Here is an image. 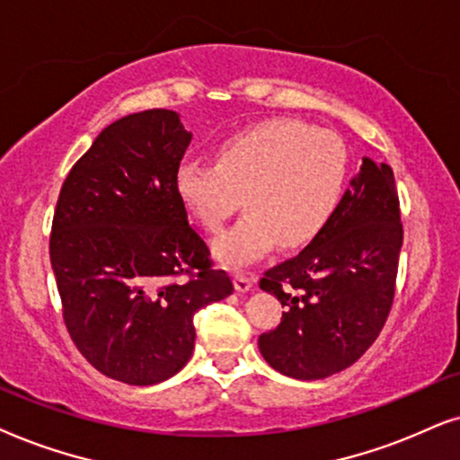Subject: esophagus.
<instances>
[{"label":"esophagus","instance_id":"1","mask_svg":"<svg viewBox=\"0 0 460 460\" xmlns=\"http://www.w3.org/2000/svg\"><path fill=\"white\" fill-rule=\"evenodd\" d=\"M234 281H235V290H237V292H248L250 288L254 286L256 278H254V275H250V273L237 271V273H235V278H234Z\"/></svg>","mask_w":460,"mask_h":460}]
</instances>
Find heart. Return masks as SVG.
Returning <instances> with one entry per match:
<instances>
[{
  "instance_id": "obj_1",
  "label": "heart",
  "mask_w": 460,
  "mask_h": 460,
  "mask_svg": "<svg viewBox=\"0 0 460 460\" xmlns=\"http://www.w3.org/2000/svg\"><path fill=\"white\" fill-rule=\"evenodd\" d=\"M349 153L339 134L301 119H265L226 137L217 164L189 159L176 170V195L212 234L248 212L217 242L218 259L243 265L275 246L298 248L322 234L339 210Z\"/></svg>"
}]
</instances>
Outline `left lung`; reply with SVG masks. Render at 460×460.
Returning <instances> with one entry per match:
<instances>
[{
  "instance_id": "8db88e82",
  "label": "left lung",
  "mask_w": 460,
  "mask_h": 460,
  "mask_svg": "<svg viewBox=\"0 0 460 460\" xmlns=\"http://www.w3.org/2000/svg\"><path fill=\"white\" fill-rule=\"evenodd\" d=\"M402 240L394 170L364 157L326 229L261 278L286 309L279 326L259 336L267 364L320 381L358 362L389 317Z\"/></svg>"
}]
</instances>
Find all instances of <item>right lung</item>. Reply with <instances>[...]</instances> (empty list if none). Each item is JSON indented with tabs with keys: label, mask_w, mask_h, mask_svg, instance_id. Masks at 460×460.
<instances>
[{
	"label": "right lung",
	"mask_w": 460,
	"mask_h": 460,
	"mask_svg": "<svg viewBox=\"0 0 460 460\" xmlns=\"http://www.w3.org/2000/svg\"><path fill=\"white\" fill-rule=\"evenodd\" d=\"M189 143L168 109L113 121L66 174L54 210L66 332L96 370L128 385L174 376L193 353V315L234 292L176 195Z\"/></svg>",
	"instance_id": "right-lung-1"
}]
</instances>
